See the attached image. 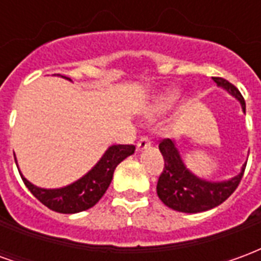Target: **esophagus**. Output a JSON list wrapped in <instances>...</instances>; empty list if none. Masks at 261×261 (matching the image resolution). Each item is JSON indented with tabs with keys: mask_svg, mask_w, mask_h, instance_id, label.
<instances>
[{
	"mask_svg": "<svg viewBox=\"0 0 261 261\" xmlns=\"http://www.w3.org/2000/svg\"><path fill=\"white\" fill-rule=\"evenodd\" d=\"M149 147H151V140L148 137H141L140 141L137 142V151L138 152H141V151H144V149H147Z\"/></svg>",
	"mask_w": 261,
	"mask_h": 261,
	"instance_id": "34e87169",
	"label": "esophagus"
}]
</instances>
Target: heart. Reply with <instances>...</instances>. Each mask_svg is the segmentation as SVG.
I'll use <instances>...</instances> for the list:
<instances>
[{
  "label": "heart",
  "mask_w": 261,
  "mask_h": 261,
  "mask_svg": "<svg viewBox=\"0 0 261 261\" xmlns=\"http://www.w3.org/2000/svg\"><path fill=\"white\" fill-rule=\"evenodd\" d=\"M181 97V91L179 88H166L162 92L153 95L151 102L145 108V117L148 120H155L169 113L172 109L179 103Z\"/></svg>",
  "instance_id": "heart-1"
}]
</instances>
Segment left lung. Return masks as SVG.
<instances>
[{"label":"left lung","mask_w":261,"mask_h":261,"mask_svg":"<svg viewBox=\"0 0 261 261\" xmlns=\"http://www.w3.org/2000/svg\"><path fill=\"white\" fill-rule=\"evenodd\" d=\"M213 80L217 82L219 88L225 89L229 95L238 99L241 102L242 110L246 112L245 99L235 85H232L224 78H213ZM159 151L164 156L165 168L164 172L159 176L156 193L161 201L166 207L179 213L196 214L218 207L219 204H222L235 192L246 168L245 164L242 166L241 172L229 180H205L187 169L175 141L169 138L161 141Z\"/></svg>","instance_id":"1"}]
</instances>
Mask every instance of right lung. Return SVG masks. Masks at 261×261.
<instances>
[{
    "instance_id": "1",
    "label": "right lung",
    "mask_w": 261,
    "mask_h": 261,
    "mask_svg": "<svg viewBox=\"0 0 261 261\" xmlns=\"http://www.w3.org/2000/svg\"><path fill=\"white\" fill-rule=\"evenodd\" d=\"M65 80L71 81L67 76ZM136 151L134 145H112L106 149L103 156L86 175L68 186L60 189H42L35 186L20 173V177L29 189V192L39 201L56 213L75 214L93 207L108 190L113 179L114 169L117 165ZM16 162V161H15ZM18 164V162H16ZM18 166V165H16Z\"/></svg>"
}]
</instances>
